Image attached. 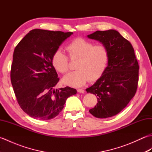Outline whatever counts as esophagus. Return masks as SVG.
Instances as JSON below:
<instances>
[{"label": "esophagus", "instance_id": "34e87169", "mask_svg": "<svg viewBox=\"0 0 152 152\" xmlns=\"http://www.w3.org/2000/svg\"><path fill=\"white\" fill-rule=\"evenodd\" d=\"M77 91H78V93H84V92H85V91L83 89H77Z\"/></svg>", "mask_w": 152, "mask_h": 152}]
</instances>
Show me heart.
I'll use <instances>...</instances> for the list:
<instances>
[{"mask_svg":"<svg viewBox=\"0 0 152 152\" xmlns=\"http://www.w3.org/2000/svg\"><path fill=\"white\" fill-rule=\"evenodd\" d=\"M66 50L71 59H78L77 70L66 74L63 82L71 87H82L89 81H95L101 77L107 67L108 51L103 45H94L83 38H76L67 44ZM51 63L57 71L65 73L69 69V59L61 50H57L51 57Z\"/></svg>","mask_w":152,"mask_h":152,"instance_id":"heart-1","label":"heart"}]
</instances>
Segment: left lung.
Returning a JSON list of instances; mask_svg holds the SVG:
<instances>
[{
	"label": "left lung",
	"instance_id": "left-lung-1",
	"mask_svg": "<svg viewBox=\"0 0 152 152\" xmlns=\"http://www.w3.org/2000/svg\"><path fill=\"white\" fill-rule=\"evenodd\" d=\"M88 37L100 42L109 53L104 73L86 89L98 101L89 111L97 118L112 117L125 108L136 93L139 66L131 44L117 31H96Z\"/></svg>",
	"mask_w": 152,
	"mask_h": 152
}]
</instances>
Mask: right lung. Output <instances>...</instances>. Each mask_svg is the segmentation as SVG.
<instances>
[{
  "instance_id": "obj_1",
  "label": "right lung",
  "mask_w": 152,
  "mask_h": 152,
  "mask_svg": "<svg viewBox=\"0 0 152 152\" xmlns=\"http://www.w3.org/2000/svg\"><path fill=\"white\" fill-rule=\"evenodd\" d=\"M73 33L33 29L15 47L11 82L18 104L31 118L51 119L59 114L68 97L76 94L70 87L55 89L59 80L51 63L56 51Z\"/></svg>"
}]
</instances>
